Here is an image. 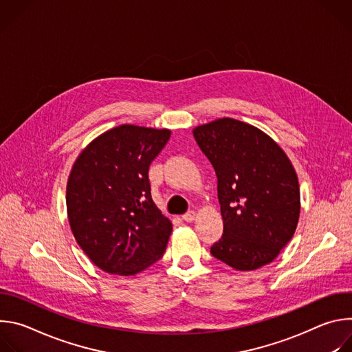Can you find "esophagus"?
I'll list each match as a JSON object with an SVG mask.
<instances>
[{"label":"esophagus","instance_id":"obj_1","mask_svg":"<svg viewBox=\"0 0 352 352\" xmlns=\"http://www.w3.org/2000/svg\"><path fill=\"white\" fill-rule=\"evenodd\" d=\"M182 219H184V221H186V223H190V221H193V220L196 219V212L190 210V212L185 213V214L182 216Z\"/></svg>","mask_w":352,"mask_h":352}]
</instances>
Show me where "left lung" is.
<instances>
[{"mask_svg": "<svg viewBox=\"0 0 352 352\" xmlns=\"http://www.w3.org/2000/svg\"><path fill=\"white\" fill-rule=\"evenodd\" d=\"M193 136L217 175L224 231L210 254L241 272L269 265L299 219V184L289 159L269 135L234 118L199 125Z\"/></svg>", "mask_w": 352, "mask_h": 352, "instance_id": "left-lung-1", "label": "left lung"}]
</instances>
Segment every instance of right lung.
<instances>
[{
	"instance_id": "1",
	"label": "right lung",
	"mask_w": 352,
	"mask_h": 352,
	"mask_svg": "<svg viewBox=\"0 0 352 352\" xmlns=\"http://www.w3.org/2000/svg\"><path fill=\"white\" fill-rule=\"evenodd\" d=\"M170 129L116 126L78 156L67 184L72 234L102 270L133 276L156 263L173 231L150 193L148 167Z\"/></svg>"
}]
</instances>
